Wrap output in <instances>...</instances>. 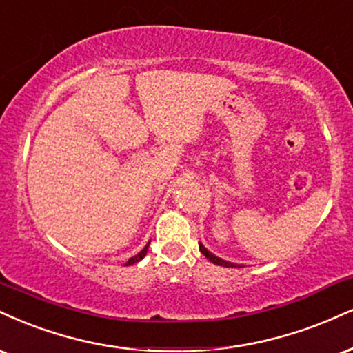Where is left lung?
<instances>
[{
	"mask_svg": "<svg viewBox=\"0 0 353 353\" xmlns=\"http://www.w3.org/2000/svg\"><path fill=\"white\" fill-rule=\"evenodd\" d=\"M199 250H201V253L203 254V256L207 258V260L209 261H212L214 263V265H219V266H225V268H236V266L239 265H235V263H230V261H225V260H222V258H219V256H215L214 253H210L209 250L205 248V246H203L202 243H199Z\"/></svg>",
	"mask_w": 353,
	"mask_h": 353,
	"instance_id": "8db88e82",
	"label": "left lung"
}]
</instances>
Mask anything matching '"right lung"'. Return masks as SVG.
<instances>
[{
  "label": "right lung",
  "instance_id": "1",
  "mask_svg": "<svg viewBox=\"0 0 353 353\" xmlns=\"http://www.w3.org/2000/svg\"><path fill=\"white\" fill-rule=\"evenodd\" d=\"M148 246H150V243H148L146 246H144V248H143V250H141V252H139L138 254H134V256H133V258H130V260H128V261H126V263H125V265H126V266H130V265H134V263L141 261V260H143V258H144V254H146V253H148Z\"/></svg>",
  "mask_w": 353,
  "mask_h": 353
}]
</instances>
